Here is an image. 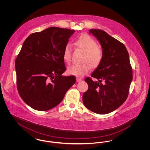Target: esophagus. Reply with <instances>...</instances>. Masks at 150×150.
Instances as JSON below:
<instances>
[{
  "label": "esophagus",
  "instance_id": "34e87169",
  "mask_svg": "<svg viewBox=\"0 0 150 150\" xmlns=\"http://www.w3.org/2000/svg\"><path fill=\"white\" fill-rule=\"evenodd\" d=\"M81 80H82L80 78H76V81H77V82L80 81H81Z\"/></svg>",
  "mask_w": 150,
  "mask_h": 150
}]
</instances>
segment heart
I'll return each instance as SVG.
<instances>
[{
    "label": "heart",
    "mask_w": 150,
    "mask_h": 150,
    "mask_svg": "<svg viewBox=\"0 0 150 150\" xmlns=\"http://www.w3.org/2000/svg\"><path fill=\"white\" fill-rule=\"evenodd\" d=\"M75 44L85 52L83 61H86L79 64H72L67 69V72L70 75L83 76L91 69L98 67L103 59L102 50L97 46L96 42L92 38L88 35H82L75 40ZM72 47L70 44H67L64 50L63 58L67 62L71 59Z\"/></svg>",
    "instance_id": "b5f03b06"
}]
</instances>
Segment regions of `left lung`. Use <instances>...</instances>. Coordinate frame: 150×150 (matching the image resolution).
Segmentation results:
<instances>
[{"instance_id": "1", "label": "left lung", "mask_w": 150, "mask_h": 150, "mask_svg": "<svg viewBox=\"0 0 150 150\" xmlns=\"http://www.w3.org/2000/svg\"><path fill=\"white\" fill-rule=\"evenodd\" d=\"M89 33L100 42L103 56L91 75L98 81H94L89 77L85 79L88 89L83 95V102L93 112L106 114L116 110L127 100L133 79L132 68L128 50L122 43L103 30L91 29Z\"/></svg>"}]
</instances>
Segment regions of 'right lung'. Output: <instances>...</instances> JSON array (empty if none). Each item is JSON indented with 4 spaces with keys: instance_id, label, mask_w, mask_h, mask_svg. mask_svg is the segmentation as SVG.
<instances>
[{
    "instance_id": "right-lung-1",
    "label": "right lung",
    "mask_w": 150,
    "mask_h": 150,
    "mask_svg": "<svg viewBox=\"0 0 150 150\" xmlns=\"http://www.w3.org/2000/svg\"><path fill=\"white\" fill-rule=\"evenodd\" d=\"M75 30L50 27L31 34L15 61L17 87L23 100L38 111L56 107L76 81L64 76V50Z\"/></svg>"
}]
</instances>
